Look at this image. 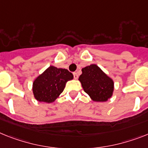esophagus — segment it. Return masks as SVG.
Returning a JSON list of instances; mask_svg holds the SVG:
<instances>
[{
  "instance_id": "1",
  "label": "esophagus",
  "mask_w": 148,
  "mask_h": 148,
  "mask_svg": "<svg viewBox=\"0 0 148 148\" xmlns=\"http://www.w3.org/2000/svg\"><path fill=\"white\" fill-rule=\"evenodd\" d=\"M73 74H74V79H77V78H78L77 73V72H74V73H73Z\"/></svg>"
}]
</instances>
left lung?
Returning a JSON list of instances; mask_svg holds the SVG:
<instances>
[{
  "label": "left lung",
  "mask_w": 148,
  "mask_h": 148,
  "mask_svg": "<svg viewBox=\"0 0 148 148\" xmlns=\"http://www.w3.org/2000/svg\"><path fill=\"white\" fill-rule=\"evenodd\" d=\"M79 80L93 101H106L112 95L114 82L96 64L83 68Z\"/></svg>",
  "instance_id": "1"
}]
</instances>
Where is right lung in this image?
<instances>
[{
	"instance_id": "right-lung-1",
	"label": "right lung",
	"mask_w": 148,
	"mask_h": 148,
	"mask_svg": "<svg viewBox=\"0 0 148 148\" xmlns=\"http://www.w3.org/2000/svg\"><path fill=\"white\" fill-rule=\"evenodd\" d=\"M73 77V74L67 69L49 66L34 81V97L39 101L53 102L62 92L67 81Z\"/></svg>"
}]
</instances>
